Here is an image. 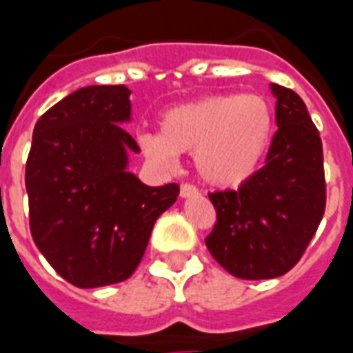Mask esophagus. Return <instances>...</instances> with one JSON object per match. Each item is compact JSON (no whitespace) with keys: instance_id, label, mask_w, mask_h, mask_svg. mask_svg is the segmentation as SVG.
I'll list each match as a JSON object with an SVG mask.
<instances>
[{"instance_id":"1","label":"esophagus","mask_w":353,"mask_h":353,"mask_svg":"<svg viewBox=\"0 0 353 353\" xmlns=\"http://www.w3.org/2000/svg\"><path fill=\"white\" fill-rule=\"evenodd\" d=\"M180 195L188 199V196H193V195H199V188L195 184H190V182H185V184L180 185Z\"/></svg>"}]
</instances>
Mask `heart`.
Segmentation results:
<instances>
[{"label": "heart", "instance_id": "1", "mask_svg": "<svg viewBox=\"0 0 353 353\" xmlns=\"http://www.w3.org/2000/svg\"><path fill=\"white\" fill-rule=\"evenodd\" d=\"M272 134V110L261 95L221 94L169 110L160 136L139 138L147 157L171 165L174 152H193L206 182L239 185L258 169Z\"/></svg>", "mask_w": 353, "mask_h": 353}]
</instances>
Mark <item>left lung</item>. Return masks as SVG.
<instances>
[{
    "label": "left lung",
    "mask_w": 353,
    "mask_h": 353,
    "mask_svg": "<svg viewBox=\"0 0 353 353\" xmlns=\"http://www.w3.org/2000/svg\"><path fill=\"white\" fill-rule=\"evenodd\" d=\"M270 88L278 99V130L265 165L237 190L208 193L217 214L208 250L243 280H269L293 269L326 210L319 128L296 92L280 84Z\"/></svg>",
    "instance_id": "8db88e82"
}]
</instances>
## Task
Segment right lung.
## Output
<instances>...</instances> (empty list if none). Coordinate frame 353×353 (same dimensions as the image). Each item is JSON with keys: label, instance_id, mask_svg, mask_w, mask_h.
<instances>
[{"label": "right lung", "instance_id": "1", "mask_svg": "<svg viewBox=\"0 0 353 353\" xmlns=\"http://www.w3.org/2000/svg\"><path fill=\"white\" fill-rule=\"evenodd\" d=\"M130 90L86 86L53 105L34 125L26 163L34 245L65 281L103 288L132 276L152 226L180 185L149 188L127 171L139 147L121 127Z\"/></svg>", "mask_w": 353, "mask_h": 353}]
</instances>
